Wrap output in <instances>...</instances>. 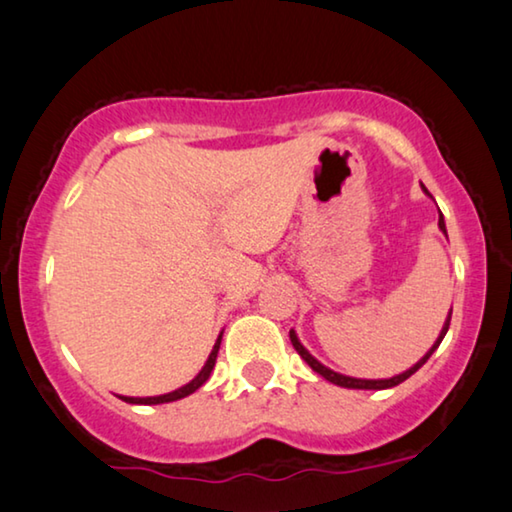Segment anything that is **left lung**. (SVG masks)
<instances>
[{
  "mask_svg": "<svg viewBox=\"0 0 512 512\" xmlns=\"http://www.w3.org/2000/svg\"><path fill=\"white\" fill-rule=\"evenodd\" d=\"M422 185V183H420ZM422 192L427 194V197H431L429 194V190L427 187L422 185ZM434 199V197H431ZM438 229H441V232L448 236V229H445V220H443V213L438 211ZM450 318H452V308H450V313H448V318H445V322H443V329H441V334H438V338L434 341V345H431V348L427 350V355H424L420 362H415L413 366H410V369H406L403 373H399V376H392V378H378V380H369V378H352V376H343V373H336V371H331L329 366H325L322 362H318V359H315L311 352H308L304 345H301V341H299V336H297V331L294 329H290V341H292V345H294V350L299 352L301 355V359H304V362L311 366V369L315 371V373H320L322 378L325 380H329V383H334V385H338V387H348V390H390V387H397L399 383H403V380H408L410 376H413V373L420 369V366L427 362V359L434 355L436 352V348L438 345H441V341L445 338V334H448V329H450Z\"/></svg>",
  "mask_w": 512,
  "mask_h": 512,
  "instance_id": "obj_1",
  "label": "left lung"
}]
</instances>
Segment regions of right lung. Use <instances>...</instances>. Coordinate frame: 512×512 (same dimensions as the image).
Here are the masks:
<instances>
[{
    "instance_id": "right-lung-1",
    "label": "right lung",
    "mask_w": 512,
    "mask_h": 512,
    "mask_svg": "<svg viewBox=\"0 0 512 512\" xmlns=\"http://www.w3.org/2000/svg\"><path fill=\"white\" fill-rule=\"evenodd\" d=\"M220 341H222V331H220L218 341H215V345H213L211 355H208V359H206V364L201 366V371H199L197 376H194L187 385L178 387V390L169 392V394H160V397H120V399H122V401H127V403H143V406H155V403H169V401H178V399L190 397V394H192V392H197L199 387L206 383L208 376H211V371H213V366H215V359H218Z\"/></svg>"
}]
</instances>
